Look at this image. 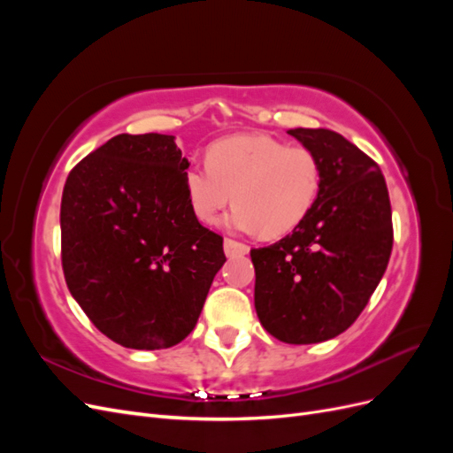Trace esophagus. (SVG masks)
I'll list each match as a JSON object with an SVG mask.
<instances>
[{"mask_svg":"<svg viewBox=\"0 0 453 453\" xmlns=\"http://www.w3.org/2000/svg\"><path fill=\"white\" fill-rule=\"evenodd\" d=\"M223 248H225V255H226V257H238V255H245V253L250 251L248 245L240 243V242H236V240H230V238L225 240Z\"/></svg>","mask_w":453,"mask_h":453,"instance_id":"1","label":"esophagus"}]
</instances>
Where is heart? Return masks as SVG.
Segmentation results:
<instances>
[{"mask_svg": "<svg viewBox=\"0 0 453 453\" xmlns=\"http://www.w3.org/2000/svg\"><path fill=\"white\" fill-rule=\"evenodd\" d=\"M321 187V162L306 147H287L263 134H238L208 150V164L185 172V195L200 223L211 225L228 205L236 232L276 238L304 221Z\"/></svg>", "mask_w": 453, "mask_h": 453, "instance_id": "1", "label": "heart"}]
</instances>
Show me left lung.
<instances>
[{
    "instance_id": "1",
    "label": "left lung",
    "mask_w": 453,
    "mask_h": 453,
    "mask_svg": "<svg viewBox=\"0 0 453 453\" xmlns=\"http://www.w3.org/2000/svg\"><path fill=\"white\" fill-rule=\"evenodd\" d=\"M321 162V187L304 221L251 250L255 310L287 344H318L359 318L388 268L391 203L378 164L326 128L287 132Z\"/></svg>"
}]
</instances>
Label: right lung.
I'll use <instances>...</instances> for the list:
<instances>
[{"label":"right lung","mask_w":453,"mask_h":453,"mask_svg":"<svg viewBox=\"0 0 453 453\" xmlns=\"http://www.w3.org/2000/svg\"><path fill=\"white\" fill-rule=\"evenodd\" d=\"M190 162L175 135L120 134L67 175L60 205L67 289L100 333L130 349H164L193 331L223 238L185 195Z\"/></svg>","instance_id":"add662e5"}]
</instances>
